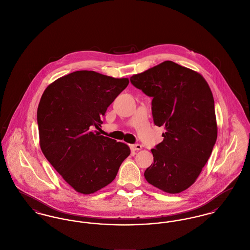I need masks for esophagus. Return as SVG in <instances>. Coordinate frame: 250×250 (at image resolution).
Returning <instances> with one entry per match:
<instances>
[{
	"mask_svg": "<svg viewBox=\"0 0 250 250\" xmlns=\"http://www.w3.org/2000/svg\"><path fill=\"white\" fill-rule=\"evenodd\" d=\"M131 149L133 150H140L142 149V145H140V144L131 145Z\"/></svg>",
	"mask_w": 250,
	"mask_h": 250,
	"instance_id": "obj_1",
	"label": "esophagus"
}]
</instances>
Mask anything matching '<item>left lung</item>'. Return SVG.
Segmentation results:
<instances>
[{
	"instance_id": "8db88e82",
	"label": "left lung",
	"mask_w": 250,
	"mask_h": 250,
	"mask_svg": "<svg viewBox=\"0 0 250 250\" xmlns=\"http://www.w3.org/2000/svg\"><path fill=\"white\" fill-rule=\"evenodd\" d=\"M131 83L152 98L153 122L165 129L144 176L167 193H180L196 181L216 142L212 92L198 72L170 61L133 75Z\"/></svg>"
}]
</instances>
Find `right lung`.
<instances>
[{"label":"right lung","mask_w":250,"mask_h":250,"mask_svg":"<svg viewBox=\"0 0 250 250\" xmlns=\"http://www.w3.org/2000/svg\"><path fill=\"white\" fill-rule=\"evenodd\" d=\"M129 79L76 71L49 84L37 112L40 146L46 159L77 192L94 193L113 182L130 155L128 145L93 129Z\"/></svg>","instance_id":"right-lung-1"}]
</instances>
